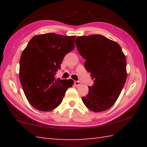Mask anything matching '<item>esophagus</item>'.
<instances>
[{
  "label": "esophagus",
  "instance_id": "34e87169",
  "mask_svg": "<svg viewBox=\"0 0 147 147\" xmlns=\"http://www.w3.org/2000/svg\"><path fill=\"white\" fill-rule=\"evenodd\" d=\"M74 85L76 86H79L81 85V82H79V81H74Z\"/></svg>",
  "mask_w": 147,
  "mask_h": 147
}]
</instances>
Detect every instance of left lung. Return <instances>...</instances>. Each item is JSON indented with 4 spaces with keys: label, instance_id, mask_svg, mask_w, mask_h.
Returning <instances> with one entry per match:
<instances>
[{
    "label": "left lung",
    "instance_id": "1",
    "mask_svg": "<svg viewBox=\"0 0 147 147\" xmlns=\"http://www.w3.org/2000/svg\"><path fill=\"white\" fill-rule=\"evenodd\" d=\"M76 45L86 60V71L94 80L82 101L93 112L107 110L114 104L126 82L125 55L117 43L100 35L78 36Z\"/></svg>",
    "mask_w": 147,
    "mask_h": 147
}]
</instances>
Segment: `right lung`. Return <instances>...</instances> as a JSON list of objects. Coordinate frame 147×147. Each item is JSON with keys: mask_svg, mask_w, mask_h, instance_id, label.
Instances as JSON below:
<instances>
[{"mask_svg": "<svg viewBox=\"0 0 147 147\" xmlns=\"http://www.w3.org/2000/svg\"><path fill=\"white\" fill-rule=\"evenodd\" d=\"M76 36L50 33L34 36L22 52L20 80L26 98L33 107L51 111L61 104L73 80L56 79L65 55L74 50Z\"/></svg>", "mask_w": 147, "mask_h": 147, "instance_id": "obj_1", "label": "right lung"}]
</instances>
